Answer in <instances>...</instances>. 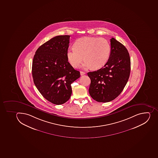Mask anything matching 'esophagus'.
I'll return each mask as SVG.
<instances>
[{
    "label": "esophagus",
    "mask_w": 158,
    "mask_h": 158,
    "mask_svg": "<svg viewBox=\"0 0 158 158\" xmlns=\"http://www.w3.org/2000/svg\"><path fill=\"white\" fill-rule=\"evenodd\" d=\"M80 73H81V76H83V75H84V74H85V72H80Z\"/></svg>",
    "instance_id": "esophagus-1"
}]
</instances>
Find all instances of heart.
Listing matches in <instances>:
<instances>
[{
    "instance_id": "heart-1",
    "label": "heart",
    "mask_w": 158,
    "mask_h": 158,
    "mask_svg": "<svg viewBox=\"0 0 158 158\" xmlns=\"http://www.w3.org/2000/svg\"><path fill=\"white\" fill-rule=\"evenodd\" d=\"M111 53V45L106 39L86 37L80 39L74 43V47L69 48L67 52L69 62L77 67L84 59L83 67L101 69L108 60Z\"/></svg>"
}]
</instances>
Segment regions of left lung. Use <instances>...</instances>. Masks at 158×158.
I'll list each match as a JSON object with an SVG mask.
<instances>
[{
  "label": "left lung",
  "instance_id": "left-lung-1",
  "mask_svg": "<svg viewBox=\"0 0 158 158\" xmlns=\"http://www.w3.org/2000/svg\"><path fill=\"white\" fill-rule=\"evenodd\" d=\"M111 53L104 67L89 72L91 79L89 95L99 102H108L121 94L126 85L131 73V59L126 47L112 38Z\"/></svg>",
  "mask_w": 158,
  "mask_h": 158
}]
</instances>
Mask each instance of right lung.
Instances as JSON below:
<instances>
[{
  "mask_svg": "<svg viewBox=\"0 0 158 158\" xmlns=\"http://www.w3.org/2000/svg\"><path fill=\"white\" fill-rule=\"evenodd\" d=\"M69 35L54 37L39 47L32 63L35 85L44 98L63 104L72 94L71 84L80 77L79 71L68 62Z\"/></svg>",
  "mask_w": 158,
  "mask_h": 158,
  "instance_id": "add662e5",
  "label": "right lung"
}]
</instances>
